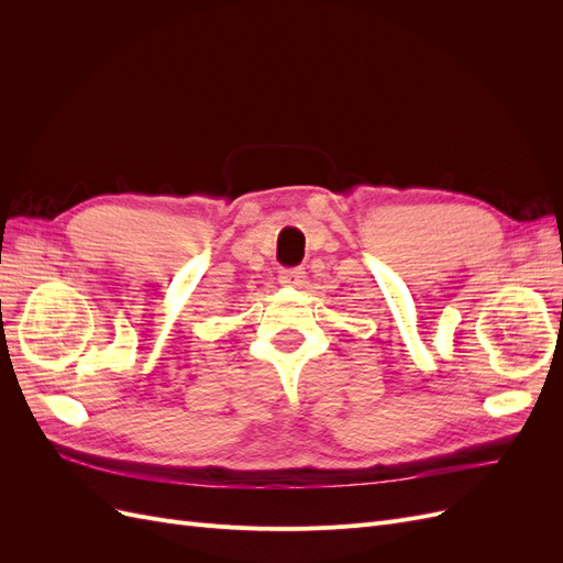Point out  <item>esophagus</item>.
<instances>
[{"label": "esophagus", "mask_w": 563, "mask_h": 563, "mask_svg": "<svg viewBox=\"0 0 563 563\" xmlns=\"http://www.w3.org/2000/svg\"><path fill=\"white\" fill-rule=\"evenodd\" d=\"M282 286H302L305 284V269L302 267H288L279 272Z\"/></svg>", "instance_id": "esophagus-1"}]
</instances>
